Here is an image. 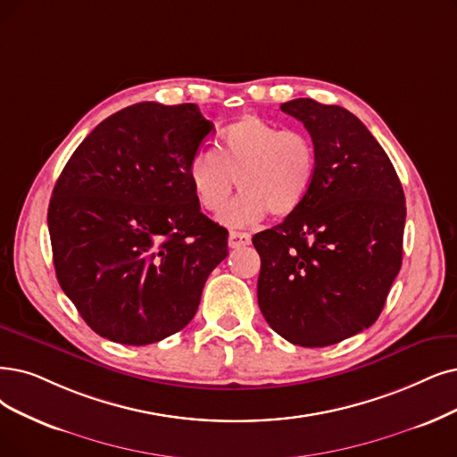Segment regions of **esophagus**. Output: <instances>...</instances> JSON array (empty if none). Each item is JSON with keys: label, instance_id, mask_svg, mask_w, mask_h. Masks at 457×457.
Segmentation results:
<instances>
[{"label": "esophagus", "instance_id": "esophagus-1", "mask_svg": "<svg viewBox=\"0 0 457 457\" xmlns=\"http://www.w3.org/2000/svg\"><path fill=\"white\" fill-rule=\"evenodd\" d=\"M251 244V234L249 232H238V230H232L228 234V247L232 249H238V247H245Z\"/></svg>", "mask_w": 457, "mask_h": 457}]
</instances>
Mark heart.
I'll return each instance as SVG.
<instances>
[{
  "instance_id": "heart-1",
  "label": "heart",
  "mask_w": 457,
  "mask_h": 457,
  "mask_svg": "<svg viewBox=\"0 0 457 457\" xmlns=\"http://www.w3.org/2000/svg\"><path fill=\"white\" fill-rule=\"evenodd\" d=\"M319 157L302 131L245 114L219 135L213 152H198L189 162V181L198 204L219 213L234 193L242 195L223 213L228 227H253L266 217L295 213L315 184Z\"/></svg>"
}]
</instances>
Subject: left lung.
Wrapping results in <instances>:
<instances>
[{"mask_svg": "<svg viewBox=\"0 0 457 457\" xmlns=\"http://www.w3.org/2000/svg\"><path fill=\"white\" fill-rule=\"evenodd\" d=\"M319 169L305 203L253 236L261 254L259 307L287 341L328 346L370 328L403 257L405 195L392 161L354 114L295 99Z\"/></svg>", "mask_w": 457, "mask_h": 457, "instance_id": "left-lung-1", "label": "left lung"}]
</instances>
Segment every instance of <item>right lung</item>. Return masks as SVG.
<instances>
[{"label":"right lung","mask_w":457,"mask_h":457,"mask_svg":"<svg viewBox=\"0 0 457 457\" xmlns=\"http://www.w3.org/2000/svg\"><path fill=\"white\" fill-rule=\"evenodd\" d=\"M213 123L193 103H137L67 161L48 206L60 287L86 324L121 345L165 339L195 317L227 228L200 212L189 162Z\"/></svg>","instance_id":"1"}]
</instances>
